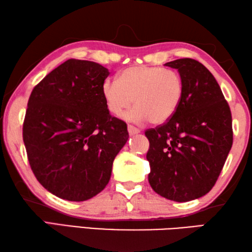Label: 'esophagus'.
Wrapping results in <instances>:
<instances>
[{
  "label": "esophagus",
  "mask_w": 252,
  "mask_h": 252,
  "mask_svg": "<svg viewBox=\"0 0 252 252\" xmlns=\"http://www.w3.org/2000/svg\"><path fill=\"white\" fill-rule=\"evenodd\" d=\"M127 131H129V134H130V135L140 133V129H138V127H135V126H131V125L127 126Z\"/></svg>",
  "instance_id": "esophagus-1"
}]
</instances>
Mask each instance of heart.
Returning <instances> with one entry per match:
<instances>
[{
  "instance_id": "b5f03b06",
  "label": "heart",
  "mask_w": 252,
  "mask_h": 252,
  "mask_svg": "<svg viewBox=\"0 0 252 252\" xmlns=\"http://www.w3.org/2000/svg\"><path fill=\"white\" fill-rule=\"evenodd\" d=\"M102 96L112 116L121 117L136 104L126 119L141 123L149 120L160 125L171 118L183 97V81L177 71L162 66L139 65L127 67L117 81L105 80Z\"/></svg>"
}]
</instances>
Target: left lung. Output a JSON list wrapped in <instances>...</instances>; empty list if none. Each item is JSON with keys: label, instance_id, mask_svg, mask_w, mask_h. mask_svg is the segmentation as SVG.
<instances>
[{"label": "left lung", "instance_id": "8db88e82", "mask_svg": "<svg viewBox=\"0 0 252 252\" xmlns=\"http://www.w3.org/2000/svg\"><path fill=\"white\" fill-rule=\"evenodd\" d=\"M179 71L183 97L163 125L148 129L149 183L161 197L178 202L210 191L232 147V118L222 91L206 66L185 58L165 63Z\"/></svg>", "mask_w": 252, "mask_h": 252}]
</instances>
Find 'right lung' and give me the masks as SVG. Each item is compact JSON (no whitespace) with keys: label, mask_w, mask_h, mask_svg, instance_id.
Returning a JSON list of instances; mask_svg holds the SVG:
<instances>
[{"label":"right lung","mask_w":252,"mask_h":252,"mask_svg":"<svg viewBox=\"0 0 252 252\" xmlns=\"http://www.w3.org/2000/svg\"><path fill=\"white\" fill-rule=\"evenodd\" d=\"M110 74L99 63L70 59L32 90L23 141L34 176L69 201H85L109 183L114 158L129 138L102 96Z\"/></svg>","instance_id":"add662e5"}]
</instances>
